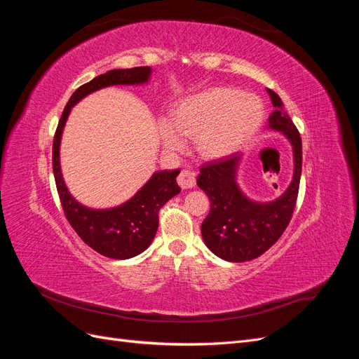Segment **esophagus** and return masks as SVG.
<instances>
[{
    "instance_id": "34e87169",
    "label": "esophagus",
    "mask_w": 359,
    "mask_h": 359,
    "mask_svg": "<svg viewBox=\"0 0 359 359\" xmlns=\"http://www.w3.org/2000/svg\"><path fill=\"white\" fill-rule=\"evenodd\" d=\"M177 181L182 189H191V187H194V184H196V173H194L193 170L184 169V170H181Z\"/></svg>"
}]
</instances>
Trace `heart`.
I'll return each instance as SVG.
<instances>
[{
	"label": "heart",
	"instance_id": "heart-1",
	"mask_svg": "<svg viewBox=\"0 0 359 359\" xmlns=\"http://www.w3.org/2000/svg\"><path fill=\"white\" fill-rule=\"evenodd\" d=\"M264 104L253 94L215 86L184 99L172 115L157 121L161 144L168 151H180L187 136H196L202 157L217 158L232 154L252 139L264 123Z\"/></svg>",
	"mask_w": 359,
	"mask_h": 359
}]
</instances>
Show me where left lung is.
<instances>
[{
  "mask_svg": "<svg viewBox=\"0 0 359 359\" xmlns=\"http://www.w3.org/2000/svg\"><path fill=\"white\" fill-rule=\"evenodd\" d=\"M266 91L274 106L268 127L283 133L293 149V178L287 190L265 203L248 199L236 184L241 153L205 163L198 177V186L211 202L210 214L201 226L202 238L215 256L227 262H245L264 255L285 232L297 205L302 169L301 136L280 97Z\"/></svg>",
  "mask_w": 359,
  "mask_h": 359,
  "instance_id": "1",
  "label": "left lung"
}]
</instances>
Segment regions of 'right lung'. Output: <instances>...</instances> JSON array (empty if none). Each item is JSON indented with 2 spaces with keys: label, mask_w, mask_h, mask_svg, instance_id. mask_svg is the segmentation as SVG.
<instances>
[{
  "label": "right lung",
  "mask_w": 359,
  "mask_h": 359,
  "mask_svg": "<svg viewBox=\"0 0 359 359\" xmlns=\"http://www.w3.org/2000/svg\"><path fill=\"white\" fill-rule=\"evenodd\" d=\"M151 67L115 69L97 76L73 93L66 104L53 137L52 168L64 214L81 240L97 253L111 259H130L140 255L153 243L158 227V211L181 191L177 170L153 173L145 186L132 199L107 210L88 208L76 201L62 180L60 144L72 107L88 94L111 85H142L149 81Z\"/></svg>",
  "instance_id": "right-lung-1"
}]
</instances>
